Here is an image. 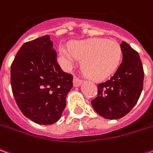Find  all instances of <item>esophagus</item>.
Here are the masks:
<instances>
[{
	"mask_svg": "<svg viewBox=\"0 0 153 153\" xmlns=\"http://www.w3.org/2000/svg\"><path fill=\"white\" fill-rule=\"evenodd\" d=\"M81 84H82L81 79H78L77 77H74V87L79 86V85H80Z\"/></svg>",
	"mask_w": 153,
	"mask_h": 153,
	"instance_id": "esophagus-1",
	"label": "esophagus"
}]
</instances>
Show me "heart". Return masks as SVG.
Here are the masks:
<instances>
[{"mask_svg": "<svg viewBox=\"0 0 153 153\" xmlns=\"http://www.w3.org/2000/svg\"><path fill=\"white\" fill-rule=\"evenodd\" d=\"M59 53L68 68L77 59L82 60L86 74L96 80H103L113 74L119 68L122 51L120 45L105 38H91L73 42L69 49L61 46Z\"/></svg>", "mask_w": 153, "mask_h": 153, "instance_id": "1", "label": "heart"}]
</instances>
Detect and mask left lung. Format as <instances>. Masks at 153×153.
<instances>
[{
  "label": "left lung",
  "mask_w": 153,
  "mask_h": 153,
  "mask_svg": "<svg viewBox=\"0 0 153 153\" xmlns=\"http://www.w3.org/2000/svg\"><path fill=\"white\" fill-rule=\"evenodd\" d=\"M123 62L113 76L98 84V96L91 101L95 111L108 119L125 116L136 104L143 89L144 71L139 54L126 42L120 44Z\"/></svg>",
  "instance_id": "8db88e82"
}]
</instances>
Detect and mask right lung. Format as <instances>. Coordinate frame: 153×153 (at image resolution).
I'll return each mask as SVG.
<instances>
[{
    "label": "right lung",
    "instance_id": "obj_1",
    "mask_svg": "<svg viewBox=\"0 0 153 153\" xmlns=\"http://www.w3.org/2000/svg\"><path fill=\"white\" fill-rule=\"evenodd\" d=\"M49 35L24 43L11 66L15 101L25 117L38 124L58 121L73 88V76L62 70Z\"/></svg>",
    "mask_w": 153,
    "mask_h": 153
}]
</instances>
